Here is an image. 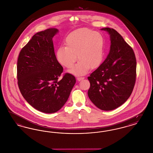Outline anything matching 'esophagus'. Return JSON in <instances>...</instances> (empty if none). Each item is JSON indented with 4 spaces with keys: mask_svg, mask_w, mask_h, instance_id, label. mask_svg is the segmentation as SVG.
Here are the masks:
<instances>
[{
    "mask_svg": "<svg viewBox=\"0 0 153 153\" xmlns=\"http://www.w3.org/2000/svg\"><path fill=\"white\" fill-rule=\"evenodd\" d=\"M84 79V77H77V80L78 81H81V80H83Z\"/></svg>",
    "mask_w": 153,
    "mask_h": 153,
    "instance_id": "esophagus-1",
    "label": "esophagus"
}]
</instances>
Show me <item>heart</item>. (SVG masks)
Listing matches in <instances>:
<instances>
[{"label": "heart", "mask_w": 153, "mask_h": 153, "mask_svg": "<svg viewBox=\"0 0 153 153\" xmlns=\"http://www.w3.org/2000/svg\"><path fill=\"white\" fill-rule=\"evenodd\" d=\"M66 46L59 47L57 51L58 62L68 69L77 64L70 72L84 75L92 69L98 68L104 58V39L102 34L88 28L77 30L66 37Z\"/></svg>", "instance_id": "b5f03b06"}]
</instances>
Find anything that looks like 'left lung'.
<instances>
[{"label": "left lung", "instance_id": "8db88e82", "mask_svg": "<svg viewBox=\"0 0 153 153\" xmlns=\"http://www.w3.org/2000/svg\"><path fill=\"white\" fill-rule=\"evenodd\" d=\"M101 30L110 36V51L88 77V95L97 108L111 111L122 105L131 95L136 80L137 61L132 48L117 31L109 27Z\"/></svg>", "mask_w": 153, "mask_h": 153}]
</instances>
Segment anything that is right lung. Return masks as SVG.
I'll return each instance as SVG.
<instances>
[{"label":"right lung","instance_id":"1","mask_svg":"<svg viewBox=\"0 0 153 153\" xmlns=\"http://www.w3.org/2000/svg\"><path fill=\"white\" fill-rule=\"evenodd\" d=\"M58 32L51 28L34 34L21 49L17 62L18 84L23 97L35 109L46 114L63 107L76 83L70 73L59 79L63 68L56 57L52 40Z\"/></svg>","mask_w":153,"mask_h":153}]
</instances>
